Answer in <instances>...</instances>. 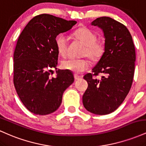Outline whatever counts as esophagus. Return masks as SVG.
Instances as JSON below:
<instances>
[{
	"label": "esophagus",
	"instance_id": "34e87169",
	"mask_svg": "<svg viewBox=\"0 0 146 146\" xmlns=\"http://www.w3.org/2000/svg\"><path fill=\"white\" fill-rule=\"evenodd\" d=\"M74 78H75V80H80V78H81V76H80V75H78L77 74H75L74 75Z\"/></svg>",
	"mask_w": 146,
	"mask_h": 146
}]
</instances>
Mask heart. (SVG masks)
<instances>
[{"instance_id":"heart-1","label":"heart","mask_w":146,"mask_h":146,"mask_svg":"<svg viewBox=\"0 0 146 146\" xmlns=\"http://www.w3.org/2000/svg\"><path fill=\"white\" fill-rule=\"evenodd\" d=\"M73 36L84 44L81 51L82 56H86L93 62H98L105 52V44L97 39V35L86 27H82L73 33ZM57 51L61 56L67 54L68 40L64 34H60L56 39ZM90 66V62L86 58H68L63 60L62 67L75 73H81L86 71Z\"/></svg>"}]
</instances>
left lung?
I'll list each match as a JSON object with an SVG mask.
<instances>
[{"mask_svg": "<svg viewBox=\"0 0 146 146\" xmlns=\"http://www.w3.org/2000/svg\"><path fill=\"white\" fill-rule=\"evenodd\" d=\"M91 24L103 30L105 52L92 73L84 76L88 88L82 97L83 105L95 115H107L121 104L131 88L136 59L135 45L126 27L113 18H98ZM100 74L102 77L97 79Z\"/></svg>", "mask_w": 146, "mask_h": 146, "instance_id": "1", "label": "left lung"}]
</instances>
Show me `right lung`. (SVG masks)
I'll return each mask as SVG.
<instances>
[{
    "label": "right lung",
    "instance_id": "right-lung-1",
    "mask_svg": "<svg viewBox=\"0 0 146 146\" xmlns=\"http://www.w3.org/2000/svg\"><path fill=\"white\" fill-rule=\"evenodd\" d=\"M47 14L35 16L20 34L14 53V84L24 106L33 114L45 115L60 107L64 91L74 82L71 71L57 69L56 38L76 24Z\"/></svg>",
    "mask_w": 146,
    "mask_h": 146
}]
</instances>
